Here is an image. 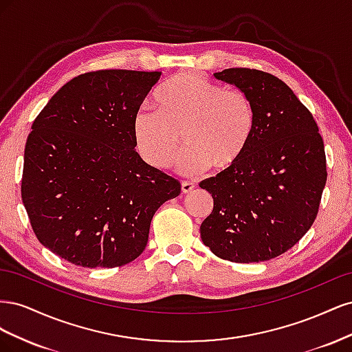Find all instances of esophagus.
I'll use <instances>...</instances> for the list:
<instances>
[{
	"label": "esophagus",
	"instance_id": "34e87169",
	"mask_svg": "<svg viewBox=\"0 0 352 352\" xmlns=\"http://www.w3.org/2000/svg\"><path fill=\"white\" fill-rule=\"evenodd\" d=\"M194 188H195V185L192 182H188V180H184V182L180 184V189H182V194L192 192Z\"/></svg>",
	"mask_w": 352,
	"mask_h": 352
}]
</instances>
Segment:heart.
<instances>
[{"instance_id":"b5f03b06","label":"heart","mask_w":352,"mask_h":352,"mask_svg":"<svg viewBox=\"0 0 352 352\" xmlns=\"http://www.w3.org/2000/svg\"><path fill=\"white\" fill-rule=\"evenodd\" d=\"M157 110L141 107L132 120L136 151L157 170L175 163L184 144L188 150L177 168L192 176L212 167L225 172L247 150L255 126L251 98L195 73H182L155 92Z\"/></svg>"}]
</instances>
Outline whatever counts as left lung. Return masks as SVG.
<instances>
[{"label": "left lung", "mask_w": 352, "mask_h": 352, "mask_svg": "<svg viewBox=\"0 0 352 352\" xmlns=\"http://www.w3.org/2000/svg\"><path fill=\"white\" fill-rule=\"evenodd\" d=\"M214 78L248 95L255 126L239 162L199 184L214 201L201 239L223 260L267 261L316 220L327 179L324 144L313 114L279 78L243 67Z\"/></svg>", "instance_id": "left-lung-1"}]
</instances>
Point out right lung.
Masks as SVG:
<instances>
[{"instance_id":"right-lung-1","label":"right lung","mask_w":352,"mask_h":352,"mask_svg":"<svg viewBox=\"0 0 352 352\" xmlns=\"http://www.w3.org/2000/svg\"><path fill=\"white\" fill-rule=\"evenodd\" d=\"M162 72L72 79L38 114L25 146L22 199L38 241L82 267H120L146 247L155 211L180 194L135 151L132 120Z\"/></svg>"}]
</instances>
